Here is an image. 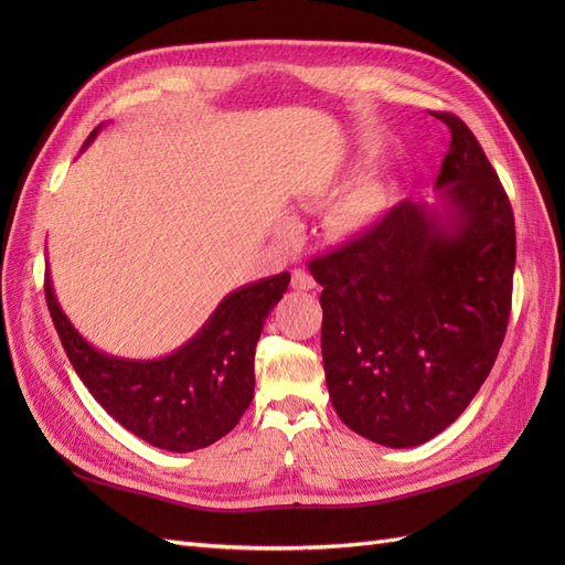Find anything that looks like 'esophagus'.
<instances>
[{
	"instance_id": "obj_1",
	"label": "esophagus",
	"mask_w": 565,
	"mask_h": 565,
	"mask_svg": "<svg viewBox=\"0 0 565 565\" xmlns=\"http://www.w3.org/2000/svg\"><path fill=\"white\" fill-rule=\"evenodd\" d=\"M292 287L295 289H301V292H306V289H313L316 287V280L309 270L303 268H295L292 270Z\"/></svg>"
}]
</instances>
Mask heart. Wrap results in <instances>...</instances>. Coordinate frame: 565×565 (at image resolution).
<instances>
[{"mask_svg":"<svg viewBox=\"0 0 565 565\" xmlns=\"http://www.w3.org/2000/svg\"><path fill=\"white\" fill-rule=\"evenodd\" d=\"M384 212V193L380 191L377 185L365 183L361 188L344 198V202L337 207V226L341 231H363L367 226H372L374 221L380 218V214Z\"/></svg>","mask_w":565,"mask_h":565,"instance_id":"heart-1","label":"heart"}]
</instances>
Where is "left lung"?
<instances>
[{
	"instance_id": "8db88e82",
	"label": "left lung",
	"mask_w": 565,
	"mask_h": 565,
	"mask_svg": "<svg viewBox=\"0 0 565 565\" xmlns=\"http://www.w3.org/2000/svg\"><path fill=\"white\" fill-rule=\"evenodd\" d=\"M450 129L438 202L403 200L380 224L316 256L322 367L349 429L413 448L465 413L504 341L516 228L504 188L471 129Z\"/></svg>"
}]
</instances>
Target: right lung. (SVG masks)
Segmentation results:
<instances>
[{"instance_id": "add662e5", "label": "right lung", "mask_w": 565, "mask_h": 565, "mask_svg": "<svg viewBox=\"0 0 565 565\" xmlns=\"http://www.w3.org/2000/svg\"><path fill=\"white\" fill-rule=\"evenodd\" d=\"M287 285L289 273H280L233 289L193 339L156 361H129L94 349L63 313L49 270L44 295L61 344L100 407L150 446L193 452L226 436L249 407L256 341Z\"/></svg>"}]
</instances>
